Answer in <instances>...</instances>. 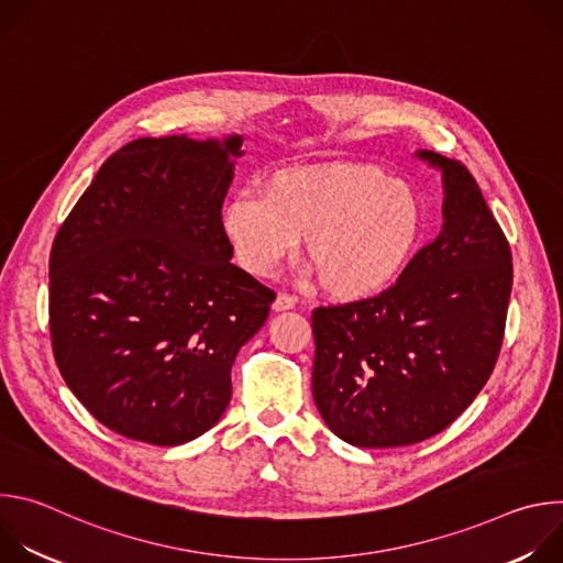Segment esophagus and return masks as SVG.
<instances>
[{
	"mask_svg": "<svg viewBox=\"0 0 563 563\" xmlns=\"http://www.w3.org/2000/svg\"><path fill=\"white\" fill-rule=\"evenodd\" d=\"M296 296H289V294H278L276 300H274V311H287V309H294L296 307Z\"/></svg>",
	"mask_w": 563,
	"mask_h": 563,
	"instance_id": "1",
	"label": "esophagus"
}]
</instances>
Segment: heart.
<instances>
[{"mask_svg":"<svg viewBox=\"0 0 563 563\" xmlns=\"http://www.w3.org/2000/svg\"><path fill=\"white\" fill-rule=\"evenodd\" d=\"M222 231L250 274L272 276L300 238L323 289L336 300H367L389 289L423 233L417 191L367 165H316L280 172L263 198L233 196Z\"/></svg>","mask_w":563,"mask_h":563,"instance_id":"obj_1","label":"heart"}]
</instances>
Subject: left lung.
Returning a JSON list of instances; mask_svg holds the SVG:
<instances>
[{
    "mask_svg": "<svg viewBox=\"0 0 563 563\" xmlns=\"http://www.w3.org/2000/svg\"><path fill=\"white\" fill-rule=\"evenodd\" d=\"M441 172L443 227L383 294L311 313V391L328 428L356 448L443 432L490 378L504 343L512 254L472 174Z\"/></svg>",
    "mask_w": 563,
    "mask_h": 563,
    "instance_id": "left-lung-1",
    "label": "left lung"
}]
</instances>
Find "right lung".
I'll return each mask as SVG.
<instances>
[{"instance_id":"obj_1","label":"right lung","mask_w":563,"mask_h":563,"mask_svg":"<svg viewBox=\"0 0 563 563\" xmlns=\"http://www.w3.org/2000/svg\"><path fill=\"white\" fill-rule=\"evenodd\" d=\"M243 140L140 137L115 151L51 250L48 325L70 391L151 445L213 428L231 365L276 294L231 261L222 202Z\"/></svg>"}]
</instances>
